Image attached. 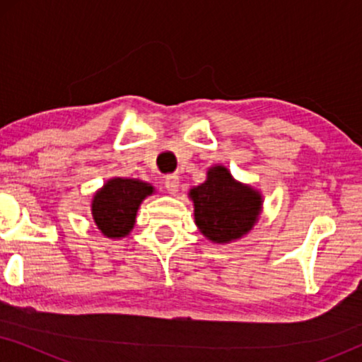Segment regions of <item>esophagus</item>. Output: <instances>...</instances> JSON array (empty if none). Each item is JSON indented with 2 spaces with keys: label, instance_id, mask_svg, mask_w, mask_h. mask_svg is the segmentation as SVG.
<instances>
[{
  "label": "esophagus",
  "instance_id": "1",
  "mask_svg": "<svg viewBox=\"0 0 362 362\" xmlns=\"http://www.w3.org/2000/svg\"><path fill=\"white\" fill-rule=\"evenodd\" d=\"M165 187L170 194H176L177 189H180V176L170 175L165 177Z\"/></svg>",
  "mask_w": 362,
  "mask_h": 362
}]
</instances>
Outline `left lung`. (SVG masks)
Wrapping results in <instances>:
<instances>
[{"mask_svg":"<svg viewBox=\"0 0 362 362\" xmlns=\"http://www.w3.org/2000/svg\"><path fill=\"white\" fill-rule=\"evenodd\" d=\"M187 197L194 207L197 229L217 245L245 237L259 222L264 209L262 192L237 181L224 165L207 168L206 181L192 186Z\"/></svg>","mask_w":362,"mask_h":362,"instance_id":"left-lung-1","label":"left lung"}]
</instances>
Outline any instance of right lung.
<instances>
[{"mask_svg":"<svg viewBox=\"0 0 362 362\" xmlns=\"http://www.w3.org/2000/svg\"><path fill=\"white\" fill-rule=\"evenodd\" d=\"M155 192L150 182L135 177H110L92 196L90 211L97 229L108 239L130 235L141 202Z\"/></svg>","mask_w":362,"mask_h":362,"instance_id":"obj_1","label":"right lung"}]
</instances>
